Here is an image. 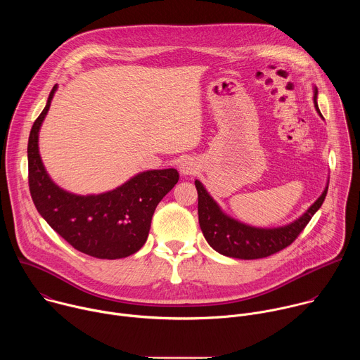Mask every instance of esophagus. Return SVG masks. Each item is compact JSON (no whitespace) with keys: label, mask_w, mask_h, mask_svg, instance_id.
<instances>
[{"label":"esophagus","mask_w":360,"mask_h":360,"mask_svg":"<svg viewBox=\"0 0 360 360\" xmlns=\"http://www.w3.org/2000/svg\"><path fill=\"white\" fill-rule=\"evenodd\" d=\"M179 168V174L184 175V176H188V175H192L193 172H196L198 169V162L193 160V158H185L179 162L178 165Z\"/></svg>","instance_id":"obj_1"}]
</instances>
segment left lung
Listing matches in <instances>:
<instances>
[{"label": "left lung", "instance_id": "1", "mask_svg": "<svg viewBox=\"0 0 360 360\" xmlns=\"http://www.w3.org/2000/svg\"><path fill=\"white\" fill-rule=\"evenodd\" d=\"M314 102L323 120L318 107V88H314ZM195 186L198 191L199 226L205 239L221 255L238 259L266 258L289 246L322 207L328 192L326 184L322 195L297 219L276 228H259L225 214L200 181L195 179Z\"/></svg>", "mask_w": 360, "mask_h": 360}]
</instances>
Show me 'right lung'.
Segmentation results:
<instances>
[{
  "mask_svg": "<svg viewBox=\"0 0 360 360\" xmlns=\"http://www.w3.org/2000/svg\"><path fill=\"white\" fill-rule=\"evenodd\" d=\"M57 88L49 92L28 138V182L35 208L77 250L98 259L127 258L146 242L152 215L179 174L174 168L143 171L98 195H77L60 188L48 175L38 146L39 129Z\"/></svg>",
  "mask_w": 360,
  "mask_h": 360,
  "instance_id": "right-lung-1",
  "label": "right lung"
}]
</instances>
